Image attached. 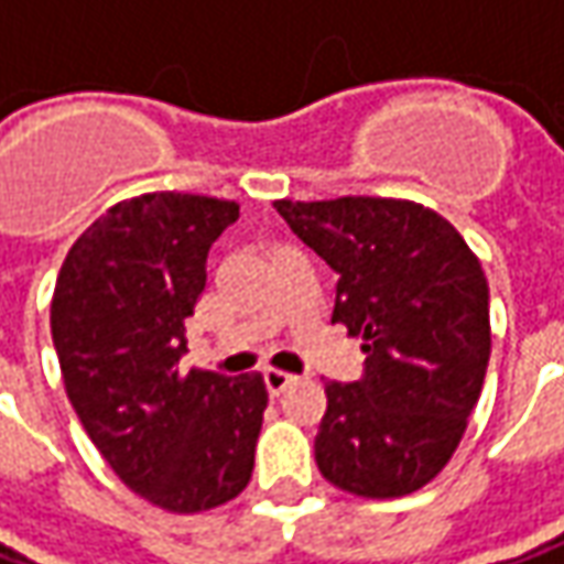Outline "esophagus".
Segmentation results:
<instances>
[{
	"label": "esophagus",
	"mask_w": 564,
	"mask_h": 564,
	"mask_svg": "<svg viewBox=\"0 0 564 564\" xmlns=\"http://www.w3.org/2000/svg\"><path fill=\"white\" fill-rule=\"evenodd\" d=\"M293 381H296V376H290V372H281V369H264V384H268V391H271V394H281V391H286Z\"/></svg>",
	"instance_id": "esophagus-1"
}]
</instances>
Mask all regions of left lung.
I'll return each instance as SVG.
<instances>
[{
	"label": "left lung",
	"instance_id": "left-lung-1",
	"mask_svg": "<svg viewBox=\"0 0 564 564\" xmlns=\"http://www.w3.org/2000/svg\"><path fill=\"white\" fill-rule=\"evenodd\" d=\"M274 208L337 271L334 312L362 337L366 376L328 381L315 435L322 477L401 499L442 474L489 366V283L464 236L406 198L344 195Z\"/></svg>",
	"mask_w": 564,
	"mask_h": 564
}]
</instances>
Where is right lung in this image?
I'll use <instances>...</instances> for the list:
<instances>
[{
  "label": "right lung",
  "instance_id": "obj_1",
  "mask_svg": "<svg viewBox=\"0 0 564 564\" xmlns=\"http://www.w3.org/2000/svg\"><path fill=\"white\" fill-rule=\"evenodd\" d=\"M236 202L148 192L112 205L62 261L50 328L82 426L144 502L198 514L236 499L256 467L264 379L188 369L185 318Z\"/></svg>",
  "mask_w": 564,
  "mask_h": 564
}]
</instances>
